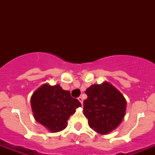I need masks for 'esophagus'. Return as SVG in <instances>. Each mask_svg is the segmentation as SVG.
<instances>
[{
    "label": "esophagus",
    "mask_w": 155,
    "mask_h": 155,
    "mask_svg": "<svg viewBox=\"0 0 155 155\" xmlns=\"http://www.w3.org/2000/svg\"><path fill=\"white\" fill-rule=\"evenodd\" d=\"M78 100H79V101L80 102L81 104H83V98L81 97H80L79 98H78Z\"/></svg>",
    "instance_id": "1"
}]
</instances>
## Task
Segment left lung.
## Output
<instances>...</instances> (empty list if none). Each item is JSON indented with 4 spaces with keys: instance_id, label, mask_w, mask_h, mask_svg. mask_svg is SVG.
I'll list each match as a JSON object with an SVG mask.
<instances>
[{
    "instance_id": "obj_1",
    "label": "left lung",
    "mask_w": 155,
    "mask_h": 155,
    "mask_svg": "<svg viewBox=\"0 0 155 155\" xmlns=\"http://www.w3.org/2000/svg\"><path fill=\"white\" fill-rule=\"evenodd\" d=\"M85 93L83 113L90 128L101 135L108 134L118 127L126 110V100L110 83L91 85Z\"/></svg>"
}]
</instances>
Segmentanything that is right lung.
I'll return each mask as SVG.
<instances>
[{
    "label": "right lung",
    "mask_w": 155,
    "mask_h": 155,
    "mask_svg": "<svg viewBox=\"0 0 155 155\" xmlns=\"http://www.w3.org/2000/svg\"><path fill=\"white\" fill-rule=\"evenodd\" d=\"M30 104L34 117L51 133L62 131L68 126V120L81 106L77 99L71 97L69 91L59 84H44L31 96Z\"/></svg>",
    "instance_id": "1"
}]
</instances>
